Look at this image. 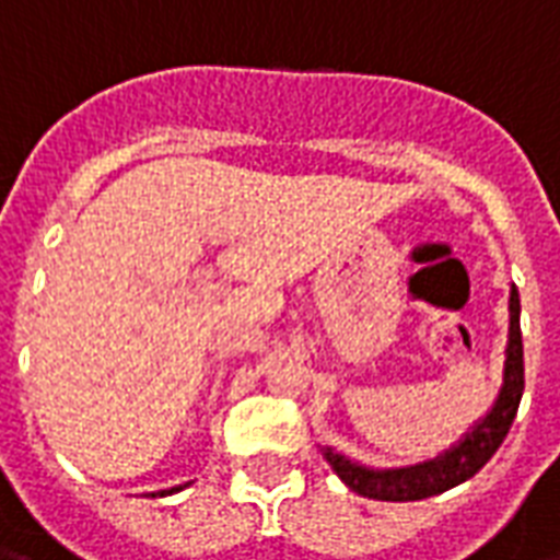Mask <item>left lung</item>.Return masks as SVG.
<instances>
[{
	"label": "left lung",
	"mask_w": 560,
	"mask_h": 560,
	"mask_svg": "<svg viewBox=\"0 0 560 560\" xmlns=\"http://www.w3.org/2000/svg\"><path fill=\"white\" fill-rule=\"evenodd\" d=\"M522 389H525V363H522V329H518V291L513 284L510 288V339H506L504 384H501L492 411L465 434V441H458L453 450H446L444 456L432 458V462L396 470L363 468L351 458L332 453L329 446L324 450V456L332 465V470L339 474L341 482L363 498H372V501H422V498H432V494L453 489L458 482L470 480L494 456V450L504 444L506 432L516 420Z\"/></svg>",
	"instance_id": "1"
}]
</instances>
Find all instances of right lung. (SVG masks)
<instances>
[{
    "label": "right lung",
    "instance_id": "add662e5",
    "mask_svg": "<svg viewBox=\"0 0 560 560\" xmlns=\"http://www.w3.org/2000/svg\"><path fill=\"white\" fill-rule=\"evenodd\" d=\"M171 492H173V489H171ZM161 494H164V492H161Z\"/></svg>",
    "mask_w": 560,
    "mask_h": 560
}]
</instances>
